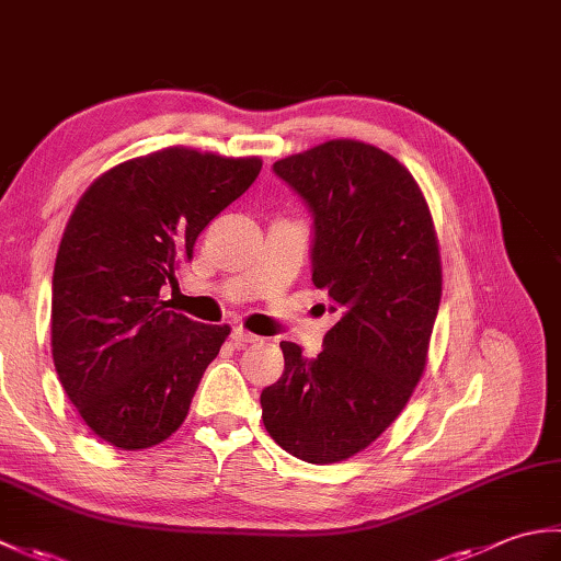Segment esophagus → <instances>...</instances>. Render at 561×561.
<instances>
[{"instance_id":"obj_1","label":"esophagus","mask_w":561,"mask_h":561,"mask_svg":"<svg viewBox=\"0 0 561 561\" xmlns=\"http://www.w3.org/2000/svg\"><path fill=\"white\" fill-rule=\"evenodd\" d=\"M231 340H233L236 347L241 350V347H245V344H253V342H257V335H253V332H248V330H243V328H233V332H231Z\"/></svg>"}]
</instances>
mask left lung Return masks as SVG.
Here are the masks:
<instances>
[{
  "mask_svg": "<svg viewBox=\"0 0 561 561\" xmlns=\"http://www.w3.org/2000/svg\"><path fill=\"white\" fill-rule=\"evenodd\" d=\"M316 219L313 284L340 320L306 359L282 342L284 374L262 390V422L306 462L347 460L410 402L440 301L432 211L412 173L359 139H330L274 163Z\"/></svg>",
  "mask_w": 561,
  "mask_h": 561,
  "instance_id": "1",
  "label": "left lung"
}]
</instances>
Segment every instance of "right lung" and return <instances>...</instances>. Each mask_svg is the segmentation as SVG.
<instances>
[{"label":"right lung","mask_w":561,"mask_h":561,"mask_svg":"<svg viewBox=\"0 0 561 561\" xmlns=\"http://www.w3.org/2000/svg\"><path fill=\"white\" fill-rule=\"evenodd\" d=\"M260 169V157L165 147L113 165L77 202L55 260L50 344L67 398L105 444L151 448L185 422L231 328L169 311L161 287Z\"/></svg>","instance_id":"1"}]
</instances>
